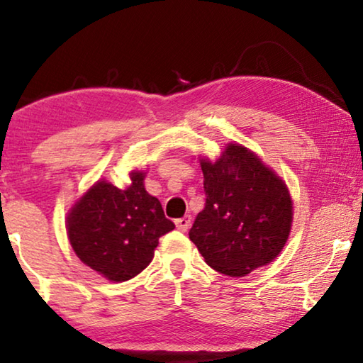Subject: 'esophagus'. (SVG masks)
I'll use <instances>...</instances> for the list:
<instances>
[{"label": "esophagus", "mask_w": 363, "mask_h": 363, "mask_svg": "<svg viewBox=\"0 0 363 363\" xmlns=\"http://www.w3.org/2000/svg\"><path fill=\"white\" fill-rule=\"evenodd\" d=\"M175 225H177V228L180 231H188V228L191 226V216L186 215V216H183V218H178V220L175 221Z\"/></svg>", "instance_id": "34e87169"}]
</instances>
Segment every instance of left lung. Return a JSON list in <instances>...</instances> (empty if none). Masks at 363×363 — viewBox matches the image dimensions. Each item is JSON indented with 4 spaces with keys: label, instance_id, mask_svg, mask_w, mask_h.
Masks as SVG:
<instances>
[{
    "label": "left lung",
    "instance_id": "8db88e82",
    "mask_svg": "<svg viewBox=\"0 0 363 363\" xmlns=\"http://www.w3.org/2000/svg\"><path fill=\"white\" fill-rule=\"evenodd\" d=\"M201 170L206 203L190 240L206 264L231 277L269 264L291 233L286 183L240 143H228L216 162L201 158Z\"/></svg>",
    "mask_w": 363,
    "mask_h": 363
}]
</instances>
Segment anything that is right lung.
Here are the masks:
<instances>
[{"label":"right lung","instance_id":"add662e5","mask_svg":"<svg viewBox=\"0 0 363 363\" xmlns=\"http://www.w3.org/2000/svg\"><path fill=\"white\" fill-rule=\"evenodd\" d=\"M145 173H130L132 183L117 188L97 182L67 215V236L79 259L91 269L122 282L142 272L153 259L158 240L175 225L160 201L143 186Z\"/></svg>","mask_w":363,"mask_h":363}]
</instances>
